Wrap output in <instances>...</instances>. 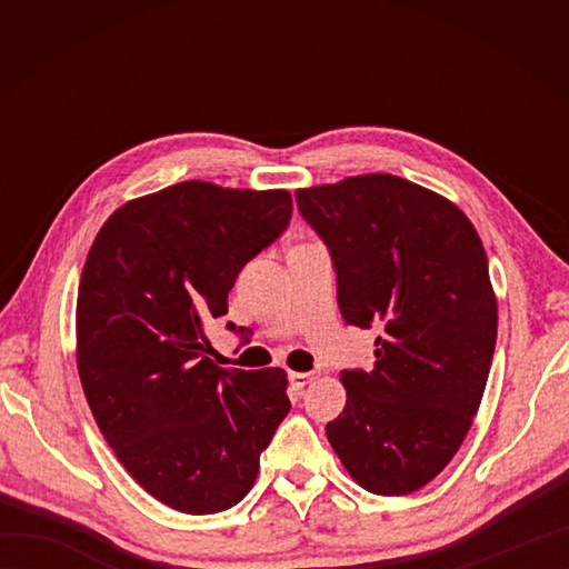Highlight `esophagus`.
I'll return each mask as SVG.
<instances>
[{"label": "esophagus", "mask_w": 569, "mask_h": 569, "mask_svg": "<svg viewBox=\"0 0 569 569\" xmlns=\"http://www.w3.org/2000/svg\"><path fill=\"white\" fill-rule=\"evenodd\" d=\"M316 379H318V371H291L288 373V381H291L296 389H306V386Z\"/></svg>", "instance_id": "obj_1"}]
</instances>
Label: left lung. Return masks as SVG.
Listing matches in <instances>:
<instances>
[{
	"mask_svg": "<svg viewBox=\"0 0 569 569\" xmlns=\"http://www.w3.org/2000/svg\"><path fill=\"white\" fill-rule=\"evenodd\" d=\"M328 247L347 325L377 328L373 369H345L328 440L379 497L426 487L477 416L497 347V298L477 229L438 192L373 173L296 192Z\"/></svg>",
	"mask_w": 569,
	"mask_h": 569,
	"instance_id": "obj_1",
	"label": "left lung"
}]
</instances>
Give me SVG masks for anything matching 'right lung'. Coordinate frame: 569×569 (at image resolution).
<instances>
[{
  "label": "right lung",
  "mask_w": 569,
  "mask_h": 569,
  "mask_svg": "<svg viewBox=\"0 0 569 569\" xmlns=\"http://www.w3.org/2000/svg\"><path fill=\"white\" fill-rule=\"evenodd\" d=\"M291 214L286 190L186 180L122 204L90 247L78 291L82 391L119 462L176 511L244 499L291 410L283 369L217 367L204 335Z\"/></svg>",
  "instance_id": "right-lung-1"
}]
</instances>
